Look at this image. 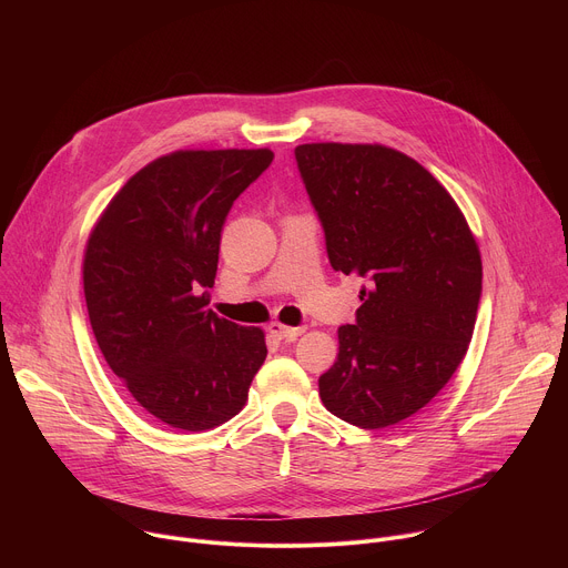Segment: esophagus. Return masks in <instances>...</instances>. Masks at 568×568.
Masks as SVG:
<instances>
[{"mask_svg": "<svg viewBox=\"0 0 568 568\" xmlns=\"http://www.w3.org/2000/svg\"><path fill=\"white\" fill-rule=\"evenodd\" d=\"M270 333L278 339H287V342H294L296 337H301L305 333V326H296V328H287L283 326V323H272L270 326Z\"/></svg>", "mask_w": 568, "mask_h": 568, "instance_id": "1", "label": "esophagus"}]
</instances>
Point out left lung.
Wrapping results in <instances>:
<instances>
[{
    "mask_svg": "<svg viewBox=\"0 0 568 568\" xmlns=\"http://www.w3.org/2000/svg\"><path fill=\"white\" fill-rule=\"evenodd\" d=\"M294 156L333 270L366 283L318 395L355 427H390L432 402L467 353L483 290L476 240L407 154L303 143Z\"/></svg>",
    "mask_w": 568,
    "mask_h": 568,
    "instance_id": "1",
    "label": "left lung"
}]
</instances>
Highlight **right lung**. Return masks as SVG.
<instances>
[{
	"label": "right lung",
	"instance_id": "1",
	"mask_svg": "<svg viewBox=\"0 0 568 568\" xmlns=\"http://www.w3.org/2000/svg\"><path fill=\"white\" fill-rule=\"evenodd\" d=\"M263 150H180L141 169L88 242L99 348L141 407L184 432L231 420L267 357L265 335L206 310L222 224L272 164Z\"/></svg>",
	"mask_w": 568,
	"mask_h": 568
}]
</instances>
